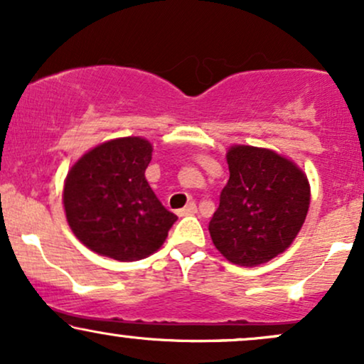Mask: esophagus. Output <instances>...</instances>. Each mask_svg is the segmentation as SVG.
Returning <instances> with one entry per match:
<instances>
[{"mask_svg":"<svg viewBox=\"0 0 364 364\" xmlns=\"http://www.w3.org/2000/svg\"><path fill=\"white\" fill-rule=\"evenodd\" d=\"M179 215H193L196 214V203L195 202H190L185 208H181V210L178 212Z\"/></svg>","mask_w":364,"mask_h":364,"instance_id":"obj_1","label":"esophagus"}]
</instances>
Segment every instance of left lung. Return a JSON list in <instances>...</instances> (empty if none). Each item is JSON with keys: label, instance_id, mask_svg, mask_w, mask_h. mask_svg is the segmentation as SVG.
I'll return each instance as SVG.
<instances>
[{"label": "left lung", "instance_id": "8db88e82", "mask_svg": "<svg viewBox=\"0 0 364 364\" xmlns=\"http://www.w3.org/2000/svg\"><path fill=\"white\" fill-rule=\"evenodd\" d=\"M229 181L208 224L215 248L231 263L257 267L286 252L310 207V183L294 162L269 149L228 150Z\"/></svg>", "mask_w": 364, "mask_h": 364}]
</instances>
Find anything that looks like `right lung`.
<instances>
[{"instance_id":"obj_1","label":"right lung","mask_w":364,"mask_h":364,"mask_svg":"<svg viewBox=\"0 0 364 364\" xmlns=\"http://www.w3.org/2000/svg\"><path fill=\"white\" fill-rule=\"evenodd\" d=\"M152 145L140 136L104 141L70 169L63 190L66 220L92 252L135 262L157 252L178 217L145 179Z\"/></svg>"}]
</instances>
